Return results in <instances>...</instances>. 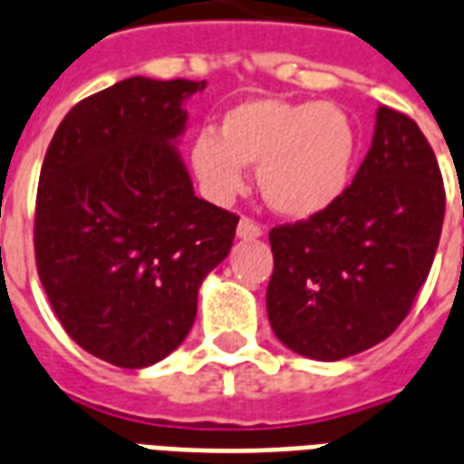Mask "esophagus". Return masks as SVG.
<instances>
[{
	"instance_id": "obj_1",
	"label": "esophagus",
	"mask_w": 464,
	"mask_h": 464,
	"mask_svg": "<svg viewBox=\"0 0 464 464\" xmlns=\"http://www.w3.org/2000/svg\"><path fill=\"white\" fill-rule=\"evenodd\" d=\"M236 236L240 240H256L263 236V228L253 221V218H240L238 228H236Z\"/></svg>"
}]
</instances>
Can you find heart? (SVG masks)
Segmentation results:
<instances>
[{
	"mask_svg": "<svg viewBox=\"0 0 464 464\" xmlns=\"http://www.w3.org/2000/svg\"><path fill=\"white\" fill-rule=\"evenodd\" d=\"M358 150V126L343 106L247 99L226 111L221 136L197 133L189 165L214 201L236 197L246 187V165H257V187L272 211L311 218L345 194Z\"/></svg>",
	"mask_w": 464,
	"mask_h": 464,
	"instance_id": "heart-1",
	"label": "heart"
}]
</instances>
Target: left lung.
<instances>
[{
  "label": "left lung",
  "instance_id": "8db88e82",
  "mask_svg": "<svg viewBox=\"0 0 464 464\" xmlns=\"http://www.w3.org/2000/svg\"><path fill=\"white\" fill-rule=\"evenodd\" d=\"M443 177L413 119L377 109L372 146L334 207L270 231L267 318L304 358L335 360L397 331L436 257Z\"/></svg>",
  "mask_w": 464,
  "mask_h": 464
}]
</instances>
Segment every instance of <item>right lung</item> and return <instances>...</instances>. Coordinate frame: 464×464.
<instances>
[{
	"label": "right lung",
	"instance_id": "right-lung-1",
	"mask_svg": "<svg viewBox=\"0 0 464 464\" xmlns=\"http://www.w3.org/2000/svg\"><path fill=\"white\" fill-rule=\"evenodd\" d=\"M207 80L129 77L75 104L53 136L35 199V265L55 316L126 370L179 348L204 277L238 217L194 194L177 143Z\"/></svg>",
	"mask_w": 464,
	"mask_h": 464
}]
</instances>
